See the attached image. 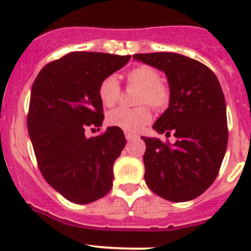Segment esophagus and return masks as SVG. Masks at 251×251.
Wrapping results in <instances>:
<instances>
[{
    "instance_id": "34e87169",
    "label": "esophagus",
    "mask_w": 251,
    "mask_h": 251,
    "mask_svg": "<svg viewBox=\"0 0 251 251\" xmlns=\"http://www.w3.org/2000/svg\"><path fill=\"white\" fill-rule=\"evenodd\" d=\"M126 138H127V141H133V139H137V136L133 133L126 132Z\"/></svg>"
}]
</instances>
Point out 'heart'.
Masks as SVG:
<instances>
[{
  "label": "heart",
  "mask_w": 251,
  "mask_h": 251,
  "mask_svg": "<svg viewBox=\"0 0 251 251\" xmlns=\"http://www.w3.org/2000/svg\"><path fill=\"white\" fill-rule=\"evenodd\" d=\"M128 85L139 88L137 104H148L156 110L166 109L170 104V88L161 80L158 70L150 65H138L127 73ZM121 85L114 75L104 77L99 85L98 94L105 106H113L121 98ZM148 105L137 108H118L108 114V123L126 132L136 133L152 121Z\"/></svg>",
  "instance_id": "heart-1"
}]
</instances>
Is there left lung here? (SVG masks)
<instances>
[{"instance_id":"8db88e82","label":"left lung","mask_w":251,"mask_h":251,"mask_svg":"<svg viewBox=\"0 0 251 251\" xmlns=\"http://www.w3.org/2000/svg\"><path fill=\"white\" fill-rule=\"evenodd\" d=\"M133 57L167 76L170 105L153 129L176 137L175 145L142 137L146 183L172 202L196 199L217 177L227 147L226 104L220 83L211 69L185 55L151 52Z\"/></svg>"}]
</instances>
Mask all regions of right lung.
Instances as JSON below:
<instances>
[{
	"label": "right lung",
	"instance_id": "1",
	"mask_svg": "<svg viewBox=\"0 0 251 251\" xmlns=\"http://www.w3.org/2000/svg\"><path fill=\"white\" fill-rule=\"evenodd\" d=\"M130 56L75 51L46 64L31 89L27 128L40 172L74 203H90L110 191L113 165L126 146L121 128L86 138L104 119L98 89Z\"/></svg>",
	"mask_w": 251,
	"mask_h": 251
}]
</instances>
